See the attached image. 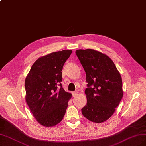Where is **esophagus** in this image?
<instances>
[{"label":"esophagus","instance_id":"obj_1","mask_svg":"<svg viewBox=\"0 0 146 146\" xmlns=\"http://www.w3.org/2000/svg\"><path fill=\"white\" fill-rule=\"evenodd\" d=\"M77 94H78V92H77V91H74V92H72V94L73 96H75V95H76Z\"/></svg>","mask_w":146,"mask_h":146}]
</instances>
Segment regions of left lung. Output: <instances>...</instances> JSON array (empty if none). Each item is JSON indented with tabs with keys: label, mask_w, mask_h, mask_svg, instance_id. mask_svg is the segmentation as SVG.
Listing matches in <instances>:
<instances>
[{
	"label": "left lung",
	"mask_w": 146,
	"mask_h": 146,
	"mask_svg": "<svg viewBox=\"0 0 146 146\" xmlns=\"http://www.w3.org/2000/svg\"><path fill=\"white\" fill-rule=\"evenodd\" d=\"M86 72L87 103L82 109L84 117L100 123L113 114L123 96L121 75L108 56L94 49L75 51Z\"/></svg>",
	"instance_id": "8db88e82"
}]
</instances>
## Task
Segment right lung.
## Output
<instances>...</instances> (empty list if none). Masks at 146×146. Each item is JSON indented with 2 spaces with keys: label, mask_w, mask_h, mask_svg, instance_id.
<instances>
[{
  "label": "right lung",
  "mask_w": 146,
  "mask_h": 146,
  "mask_svg": "<svg viewBox=\"0 0 146 146\" xmlns=\"http://www.w3.org/2000/svg\"><path fill=\"white\" fill-rule=\"evenodd\" d=\"M71 50L52 52L37 59L25 79L26 102L37 121L51 127L62 121L72 94L62 87V69Z\"/></svg>",
  "instance_id": "right-lung-1"
}]
</instances>
